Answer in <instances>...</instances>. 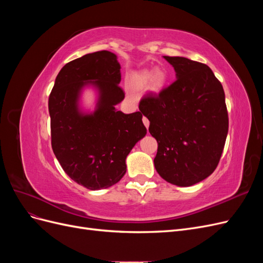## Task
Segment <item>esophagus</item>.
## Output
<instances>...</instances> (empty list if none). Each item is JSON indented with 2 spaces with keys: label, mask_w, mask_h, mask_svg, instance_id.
<instances>
[{
  "label": "esophagus",
  "mask_w": 263,
  "mask_h": 263,
  "mask_svg": "<svg viewBox=\"0 0 263 263\" xmlns=\"http://www.w3.org/2000/svg\"><path fill=\"white\" fill-rule=\"evenodd\" d=\"M142 123H144V125L148 128V127H149V121H148V118H146V117L142 118Z\"/></svg>",
  "instance_id": "34e87169"
}]
</instances>
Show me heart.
<instances>
[{"instance_id":"b5f03b06","label":"heart","mask_w":263,"mask_h":263,"mask_svg":"<svg viewBox=\"0 0 263 263\" xmlns=\"http://www.w3.org/2000/svg\"><path fill=\"white\" fill-rule=\"evenodd\" d=\"M166 83V74L163 70L156 69L153 72H149L148 70L138 71L134 73L130 78V85L135 89L148 85L149 89L154 92L161 91Z\"/></svg>"}]
</instances>
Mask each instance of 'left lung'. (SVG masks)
<instances>
[{"instance_id":"1","label":"left lung","mask_w":263,"mask_h":263,"mask_svg":"<svg viewBox=\"0 0 263 263\" xmlns=\"http://www.w3.org/2000/svg\"><path fill=\"white\" fill-rule=\"evenodd\" d=\"M177 80L158 94L148 93L139 109L158 142L155 168L163 180L191 186L216 169L228 133V113L221 83L204 63L184 57H163Z\"/></svg>"}]
</instances>
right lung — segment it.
<instances>
[{"instance_id": "obj_1", "label": "right lung", "mask_w": 263, "mask_h": 263, "mask_svg": "<svg viewBox=\"0 0 263 263\" xmlns=\"http://www.w3.org/2000/svg\"><path fill=\"white\" fill-rule=\"evenodd\" d=\"M121 65L116 54L102 50L68 62L55 78L49 95L51 147L68 176L89 190L114 185L126 173V157L145 137L142 114H124L115 105L125 93L119 86ZM99 92L93 114L81 112L84 86Z\"/></svg>"}]
</instances>
